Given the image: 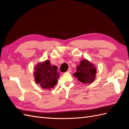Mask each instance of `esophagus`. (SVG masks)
Returning a JSON list of instances; mask_svg holds the SVG:
<instances>
[{"label": "esophagus", "instance_id": "esophagus-1", "mask_svg": "<svg viewBox=\"0 0 129 129\" xmlns=\"http://www.w3.org/2000/svg\"><path fill=\"white\" fill-rule=\"evenodd\" d=\"M67 72H68V73H71L72 72V68H69V69H68V71Z\"/></svg>", "mask_w": 129, "mask_h": 129}]
</instances>
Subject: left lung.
Instances as JSON below:
<instances>
[{
    "instance_id": "obj_1",
    "label": "left lung",
    "mask_w": 129,
    "mask_h": 129,
    "mask_svg": "<svg viewBox=\"0 0 129 129\" xmlns=\"http://www.w3.org/2000/svg\"><path fill=\"white\" fill-rule=\"evenodd\" d=\"M96 69L88 60L84 59L80 61L77 67L76 72L74 76L77 78L79 81L84 84H90L95 80Z\"/></svg>"
}]
</instances>
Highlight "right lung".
<instances>
[{
    "mask_svg": "<svg viewBox=\"0 0 129 129\" xmlns=\"http://www.w3.org/2000/svg\"><path fill=\"white\" fill-rule=\"evenodd\" d=\"M56 66H51L49 60L38 64L35 67L34 76L37 84L45 89H50L57 84L60 74Z\"/></svg>",
    "mask_w": 129,
    "mask_h": 129,
    "instance_id": "add662e5",
    "label": "right lung"
}]
</instances>
